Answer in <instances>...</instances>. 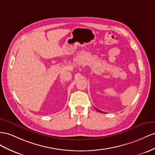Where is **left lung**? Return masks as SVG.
Segmentation results:
<instances>
[{
  "label": "left lung",
  "mask_w": 155,
  "mask_h": 155,
  "mask_svg": "<svg viewBox=\"0 0 155 155\" xmlns=\"http://www.w3.org/2000/svg\"><path fill=\"white\" fill-rule=\"evenodd\" d=\"M96 110H98V111H99V112H100V113H104V112H103V111H101V110H98V109H96Z\"/></svg>",
  "instance_id": "left-lung-1"
}]
</instances>
